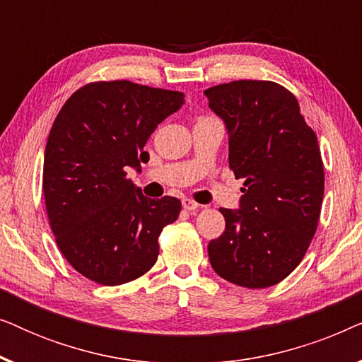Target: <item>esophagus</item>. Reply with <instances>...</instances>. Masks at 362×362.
<instances>
[{"label": "esophagus", "mask_w": 362, "mask_h": 362, "mask_svg": "<svg viewBox=\"0 0 362 362\" xmlns=\"http://www.w3.org/2000/svg\"><path fill=\"white\" fill-rule=\"evenodd\" d=\"M182 209L187 211V212L197 211V209H199V204H197V202H194L192 199H182Z\"/></svg>", "instance_id": "obj_1"}]
</instances>
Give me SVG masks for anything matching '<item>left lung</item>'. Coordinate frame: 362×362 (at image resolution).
I'll use <instances>...</instances> for the list:
<instances>
[{
    "mask_svg": "<svg viewBox=\"0 0 362 362\" xmlns=\"http://www.w3.org/2000/svg\"><path fill=\"white\" fill-rule=\"evenodd\" d=\"M204 95L227 128L230 170L244 177L239 209H219L226 230L207 245L211 265L230 284L267 288L296 269L318 227V140L293 93L275 82L235 81Z\"/></svg>",
    "mask_w": 362,
    "mask_h": 362,
    "instance_id": "8db88e82",
    "label": "left lung"
}]
</instances>
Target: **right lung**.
Returning <instances> with one entry per match:
<instances>
[{
    "instance_id": "add662e5",
    "label": "right lung",
    "mask_w": 362,
    "mask_h": 362,
    "mask_svg": "<svg viewBox=\"0 0 362 362\" xmlns=\"http://www.w3.org/2000/svg\"><path fill=\"white\" fill-rule=\"evenodd\" d=\"M182 103V92L92 82L54 120L42 171L49 224L62 255L88 280L122 285L155 265L158 237L177 219L181 201L143 196L127 171H141L148 138Z\"/></svg>"
}]
</instances>
